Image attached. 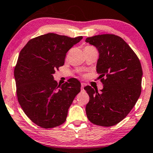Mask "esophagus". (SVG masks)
Masks as SVG:
<instances>
[{"mask_svg": "<svg viewBox=\"0 0 153 153\" xmlns=\"http://www.w3.org/2000/svg\"><path fill=\"white\" fill-rule=\"evenodd\" d=\"M85 84L83 83V82H82L81 83V91H84V87H85Z\"/></svg>", "mask_w": 153, "mask_h": 153, "instance_id": "obj_1", "label": "esophagus"}]
</instances>
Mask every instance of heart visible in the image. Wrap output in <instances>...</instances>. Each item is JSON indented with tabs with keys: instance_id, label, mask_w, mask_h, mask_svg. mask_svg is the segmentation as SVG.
I'll return each mask as SVG.
<instances>
[{
	"instance_id": "obj_1",
	"label": "heart",
	"mask_w": 153,
	"mask_h": 153,
	"mask_svg": "<svg viewBox=\"0 0 153 153\" xmlns=\"http://www.w3.org/2000/svg\"><path fill=\"white\" fill-rule=\"evenodd\" d=\"M86 47H89V46H86Z\"/></svg>"
}]
</instances>
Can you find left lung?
Returning <instances> with one entry per match:
<instances>
[{
    "label": "left lung",
    "instance_id": "obj_1",
    "mask_svg": "<svg viewBox=\"0 0 153 153\" xmlns=\"http://www.w3.org/2000/svg\"><path fill=\"white\" fill-rule=\"evenodd\" d=\"M86 42L97 48L96 71L103 88H84L90 100L85 107L88 120L96 125L111 127L123 120L134 106L141 94L140 59L128 44L114 34L88 37Z\"/></svg>",
    "mask_w": 153,
    "mask_h": 153
}]
</instances>
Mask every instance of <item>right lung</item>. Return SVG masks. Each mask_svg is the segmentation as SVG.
<instances>
[{"mask_svg":"<svg viewBox=\"0 0 153 153\" xmlns=\"http://www.w3.org/2000/svg\"><path fill=\"white\" fill-rule=\"evenodd\" d=\"M82 39L48 33L31 39L19 53L14 69L17 98L26 115L40 127L62 124L80 91L77 79L58 85L53 74L64 65L68 50Z\"/></svg>","mask_w":153,"mask_h":153,"instance_id":"add662e5","label":"right lung"}]
</instances>
